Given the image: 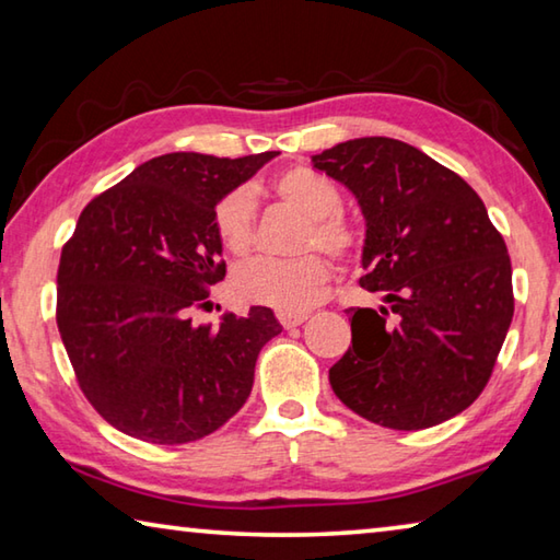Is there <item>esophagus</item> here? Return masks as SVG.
<instances>
[{"label":"esophagus","mask_w":560,"mask_h":560,"mask_svg":"<svg viewBox=\"0 0 560 560\" xmlns=\"http://www.w3.org/2000/svg\"><path fill=\"white\" fill-rule=\"evenodd\" d=\"M306 318H308V314H283V311H279V320H281L283 328H296Z\"/></svg>","instance_id":"34e87169"}]
</instances>
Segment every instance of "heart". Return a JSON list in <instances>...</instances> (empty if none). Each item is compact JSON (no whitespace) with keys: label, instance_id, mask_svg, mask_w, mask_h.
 I'll return each instance as SVG.
<instances>
[{"label":"heart","instance_id":"obj_1","mask_svg":"<svg viewBox=\"0 0 560 560\" xmlns=\"http://www.w3.org/2000/svg\"><path fill=\"white\" fill-rule=\"evenodd\" d=\"M273 195L281 205L291 207L306 217V226L299 236V252L320 249L338 261H350L360 252V232L350 224L340 207V189L316 170L291 167L273 179ZM214 232L226 252L246 254L254 246V197L246 187H236L214 205ZM330 281V267L320 254L279 261V259H252L244 261L232 273L234 296L244 303H257L301 314L314 306L326 283Z\"/></svg>","mask_w":560,"mask_h":560}]
</instances>
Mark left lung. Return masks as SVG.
<instances>
[{
    "label": "left lung",
    "mask_w": 560,
    "mask_h": 560,
    "mask_svg": "<svg viewBox=\"0 0 560 560\" xmlns=\"http://www.w3.org/2000/svg\"><path fill=\"white\" fill-rule=\"evenodd\" d=\"M365 217L360 287L385 306L348 308L353 346L328 371L338 400L390 430L434 428L485 390L514 316L511 259L481 197L393 138L311 158Z\"/></svg>",
    "instance_id": "8db88e82"
}]
</instances>
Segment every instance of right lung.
<instances>
[{"label":"right lung","mask_w":560,"mask_h":560,"mask_svg":"<svg viewBox=\"0 0 560 560\" xmlns=\"http://www.w3.org/2000/svg\"><path fill=\"white\" fill-rule=\"evenodd\" d=\"M277 155H160L83 207L61 252L56 324L81 393L116 430L195 442L249 397L259 350L281 334L273 311L217 326L192 311L226 273L214 205Z\"/></svg>","instance_id":"add662e5"}]
</instances>
